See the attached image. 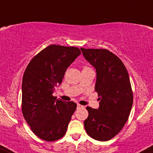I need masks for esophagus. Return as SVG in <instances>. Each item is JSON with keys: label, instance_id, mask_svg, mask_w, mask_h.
<instances>
[{"label": "esophagus", "instance_id": "34e87169", "mask_svg": "<svg viewBox=\"0 0 153 153\" xmlns=\"http://www.w3.org/2000/svg\"><path fill=\"white\" fill-rule=\"evenodd\" d=\"M81 108H84V105H81L80 104H78L77 105V109H81Z\"/></svg>", "mask_w": 153, "mask_h": 153}]
</instances>
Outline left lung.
Wrapping results in <instances>:
<instances>
[{"label":"left lung","mask_w":153,"mask_h":153,"mask_svg":"<svg viewBox=\"0 0 153 153\" xmlns=\"http://www.w3.org/2000/svg\"><path fill=\"white\" fill-rule=\"evenodd\" d=\"M84 57L96 69L95 91L99 108L88 106L84 122L86 132L99 141L118 134L128 121L133 105V93L128 71L117 56L105 49L81 48Z\"/></svg>","instance_id":"left-lung-1"}]
</instances>
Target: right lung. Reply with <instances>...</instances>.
<instances>
[{
  "mask_svg": "<svg viewBox=\"0 0 153 153\" xmlns=\"http://www.w3.org/2000/svg\"><path fill=\"white\" fill-rule=\"evenodd\" d=\"M81 54L75 47L50 45L30 61L22 84V110L36 136L54 141L65 135L76 109L74 102L56 100L55 88L62 81L68 67Z\"/></svg>",
  "mask_w": 153,
  "mask_h": 153,
  "instance_id": "obj_1",
  "label": "right lung"
}]
</instances>
